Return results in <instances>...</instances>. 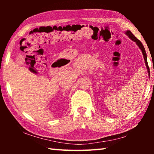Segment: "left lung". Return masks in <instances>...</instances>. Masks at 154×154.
<instances>
[{"mask_svg":"<svg viewBox=\"0 0 154 154\" xmlns=\"http://www.w3.org/2000/svg\"><path fill=\"white\" fill-rule=\"evenodd\" d=\"M125 34H126V35L128 36V37L130 38V39L132 40V41H134V42L136 43L137 46L139 47V49H140V50H141L142 54H143V58H144V61H145V65H146V67H147L148 75H149V66H148L147 60V54H146L145 49L144 48V47H143L142 43L140 42V41L139 39H137V38L134 36L133 34H132L131 32H130V30H126V32H125Z\"/></svg>","mask_w":154,"mask_h":154,"instance_id":"left-lung-1","label":"left lung"}]
</instances>
